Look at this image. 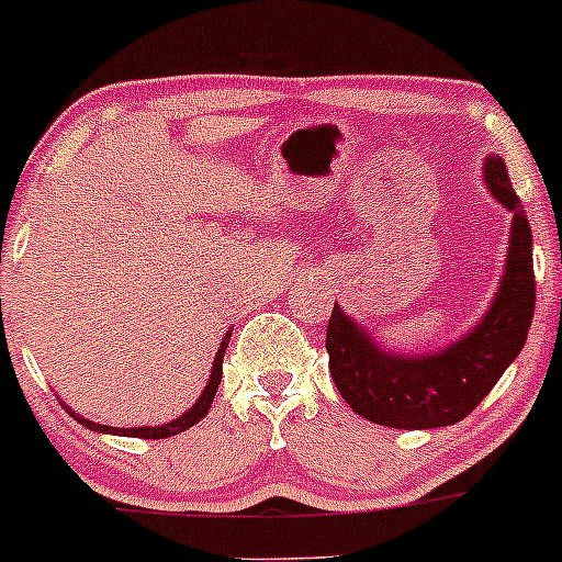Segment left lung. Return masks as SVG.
<instances>
[{"label":"left lung","mask_w":562,"mask_h":562,"mask_svg":"<svg viewBox=\"0 0 562 562\" xmlns=\"http://www.w3.org/2000/svg\"><path fill=\"white\" fill-rule=\"evenodd\" d=\"M485 187L512 213L504 274L488 312L448 347L422 355L386 351L333 306L325 349L338 392L357 416L392 429L451 427L488 397L528 338L536 306L533 239L520 196L498 154L485 157Z\"/></svg>","instance_id":"obj_1"}]
</instances>
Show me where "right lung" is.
Instances as JSON below:
<instances>
[{"label": "right lung", "instance_id": "obj_1", "mask_svg": "<svg viewBox=\"0 0 562 562\" xmlns=\"http://www.w3.org/2000/svg\"><path fill=\"white\" fill-rule=\"evenodd\" d=\"M229 336H232V330L226 333L224 341H221L218 351H215V357H213V368H211V379H207V384H205V390H202L200 400H196V403L191 405V408H189L187 413H183V416L172 418V422H168V424H159V427H131V429H122V427H103V424H95V422H90V418L79 416V413H77V411H71L69 405H66V403H60V405H66V411H69V416L74 418V422L82 424V427H88L90 431H101V435L144 437V440H162V437L181 435V431H187L189 427H194V424L200 422V418H205V413L211 411L213 397H215V390H218V384H221V373H224V368H221V362H224V351H226V347H229Z\"/></svg>", "mask_w": 562, "mask_h": 562}]
</instances>
